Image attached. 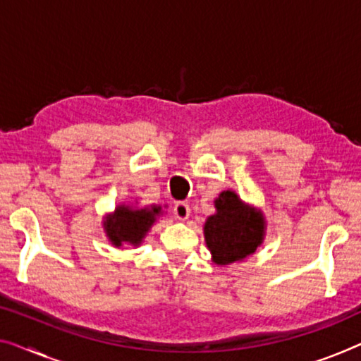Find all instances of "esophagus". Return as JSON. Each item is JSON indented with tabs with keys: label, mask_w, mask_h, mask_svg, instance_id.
<instances>
[{
	"label": "esophagus",
	"mask_w": 361,
	"mask_h": 361,
	"mask_svg": "<svg viewBox=\"0 0 361 361\" xmlns=\"http://www.w3.org/2000/svg\"><path fill=\"white\" fill-rule=\"evenodd\" d=\"M190 204L188 202H176L173 206V214L175 217L178 220H186L188 217H190Z\"/></svg>",
	"instance_id": "1"
}]
</instances>
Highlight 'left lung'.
I'll use <instances>...</instances> for the list:
<instances>
[{"mask_svg":"<svg viewBox=\"0 0 361 361\" xmlns=\"http://www.w3.org/2000/svg\"><path fill=\"white\" fill-rule=\"evenodd\" d=\"M217 214L204 225L207 248L220 266L245 259L262 243L264 219L240 201L233 191H225L215 201Z\"/></svg>","mask_w":361,"mask_h":361,"instance_id":"8db88e82","label":"left lung"}]
</instances>
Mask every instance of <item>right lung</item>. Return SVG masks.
<instances>
[{"mask_svg": "<svg viewBox=\"0 0 361 361\" xmlns=\"http://www.w3.org/2000/svg\"><path fill=\"white\" fill-rule=\"evenodd\" d=\"M160 214V207L154 206L142 211H129L128 207H118L115 214L105 222L106 233L111 243L121 246L123 241L139 245L147 233L150 225L155 222V215Z\"/></svg>", "mask_w": 361, "mask_h": 361, "instance_id": "add662e5", "label": "right lung"}]
</instances>
